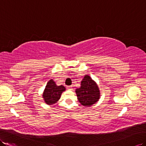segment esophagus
<instances>
[{"label":"esophagus","instance_id":"34e87169","mask_svg":"<svg viewBox=\"0 0 146 146\" xmlns=\"http://www.w3.org/2000/svg\"><path fill=\"white\" fill-rule=\"evenodd\" d=\"M67 88L69 90H72V86H67Z\"/></svg>","mask_w":146,"mask_h":146}]
</instances>
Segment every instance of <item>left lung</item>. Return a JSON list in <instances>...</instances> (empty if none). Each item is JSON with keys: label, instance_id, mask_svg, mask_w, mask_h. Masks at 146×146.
I'll use <instances>...</instances> for the list:
<instances>
[{"label": "left lung", "instance_id": "obj_1", "mask_svg": "<svg viewBox=\"0 0 146 146\" xmlns=\"http://www.w3.org/2000/svg\"><path fill=\"white\" fill-rule=\"evenodd\" d=\"M77 99L81 105L90 106L100 98V90L97 84L88 76H85L81 82V86L76 89Z\"/></svg>", "mask_w": 146, "mask_h": 146}]
</instances>
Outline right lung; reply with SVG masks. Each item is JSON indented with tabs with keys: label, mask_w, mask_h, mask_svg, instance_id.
I'll return each instance as SVG.
<instances>
[{
	"label": "right lung",
	"mask_w": 146,
	"mask_h": 146,
	"mask_svg": "<svg viewBox=\"0 0 146 146\" xmlns=\"http://www.w3.org/2000/svg\"><path fill=\"white\" fill-rule=\"evenodd\" d=\"M65 90L66 88L63 85L57 86L56 83L51 79L46 85L42 97L47 104H54L59 100L61 94Z\"/></svg>",
	"instance_id": "obj_1"
}]
</instances>
